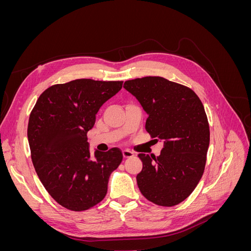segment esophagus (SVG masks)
Listing matches in <instances>:
<instances>
[{"instance_id": "1", "label": "esophagus", "mask_w": 251, "mask_h": 251, "mask_svg": "<svg viewBox=\"0 0 251 251\" xmlns=\"http://www.w3.org/2000/svg\"><path fill=\"white\" fill-rule=\"evenodd\" d=\"M123 155H124V158H132V157H134L133 151H128V150H124L123 151Z\"/></svg>"}]
</instances>
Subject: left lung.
Instances as JSON below:
<instances>
[{"mask_svg":"<svg viewBox=\"0 0 251 251\" xmlns=\"http://www.w3.org/2000/svg\"><path fill=\"white\" fill-rule=\"evenodd\" d=\"M149 115L146 130L163 141L159 156L139 154L137 184L146 198L174 206L193 193L202 177L209 147V126L200 98L192 89L160 76L126 80Z\"/></svg>","mask_w":251,"mask_h":251,"instance_id":"left-lung-1","label":"left lung"}]
</instances>
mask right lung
I'll return each mask as SVG.
<instances>
[{
  "label": "right lung",
  "mask_w": 251,
  "mask_h": 251,
  "mask_svg": "<svg viewBox=\"0 0 251 251\" xmlns=\"http://www.w3.org/2000/svg\"><path fill=\"white\" fill-rule=\"evenodd\" d=\"M124 81L75 79L45 90L31 111L28 141L44 187L65 208L81 211L100 203L110 175L123 161L117 148L91 155L87 133L101 105Z\"/></svg>",
  "instance_id": "add662e5"
}]
</instances>
